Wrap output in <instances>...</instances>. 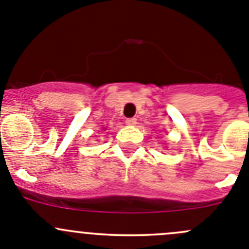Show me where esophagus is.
<instances>
[{
	"label": "esophagus",
	"mask_w": 249,
	"mask_h": 249,
	"mask_svg": "<svg viewBox=\"0 0 249 249\" xmlns=\"http://www.w3.org/2000/svg\"><path fill=\"white\" fill-rule=\"evenodd\" d=\"M125 123H126V125H129V126H134V125L136 124V118H129V119L125 120Z\"/></svg>",
	"instance_id": "obj_1"
}]
</instances>
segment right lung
I'll list each match as a JSON object with an SVG mask.
<instances>
[{
  "label": "right lung",
  "instance_id": "1",
  "mask_svg": "<svg viewBox=\"0 0 249 249\" xmlns=\"http://www.w3.org/2000/svg\"><path fill=\"white\" fill-rule=\"evenodd\" d=\"M105 130H106V129H105Z\"/></svg>",
  "mask_w": 249,
  "mask_h": 249
}]
</instances>
